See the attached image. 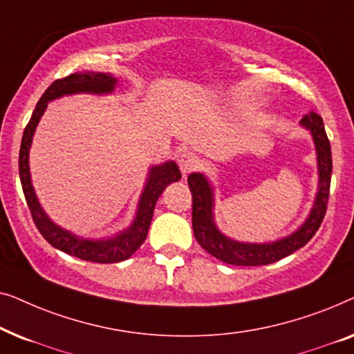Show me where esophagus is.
<instances>
[{"label": "esophagus", "mask_w": 354, "mask_h": 354, "mask_svg": "<svg viewBox=\"0 0 354 354\" xmlns=\"http://www.w3.org/2000/svg\"><path fill=\"white\" fill-rule=\"evenodd\" d=\"M178 166H180V171L183 174V177H185L200 167V159H198L196 154L193 153H183L182 156L178 158Z\"/></svg>", "instance_id": "obj_1"}]
</instances>
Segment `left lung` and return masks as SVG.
I'll list each match as a JSON object with an SVG mask.
<instances>
[{
    "mask_svg": "<svg viewBox=\"0 0 354 354\" xmlns=\"http://www.w3.org/2000/svg\"><path fill=\"white\" fill-rule=\"evenodd\" d=\"M299 125L311 133L317 161V193L306 221L297 230L282 239L250 243V241L234 240L222 234L214 219V187L209 178L201 172L188 176V187L193 196L192 225L193 234L203 250L214 256L222 263L232 266H266L285 258L303 248L316 234L326 216L328 192L332 177V151L322 118L316 113L306 114L299 120Z\"/></svg>",
    "mask_w": 354,
    "mask_h": 354,
    "instance_id": "left-lung-1",
    "label": "left lung"
}]
</instances>
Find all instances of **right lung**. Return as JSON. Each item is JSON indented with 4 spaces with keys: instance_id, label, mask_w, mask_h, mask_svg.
Listing matches in <instances>:
<instances>
[{
    "instance_id": "add662e5",
    "label": "right lung",
    "mask_w": 354,
    "mask_h": 354,
    "mask_svg": "<svg viewBox=\"0 0 354 354\" xmlns=\"http://www.w3.org/2000/svg\"><path fill=\"white\" fill-rule=\"evenodd\" d=\"M115 85H118V77L109 74V72L93 71L77 72V74L67 75L66 79L53 82L45 93L41 95L26 130H24L21 151H19V176H21L22 190L26 195L28 209L32 212L33 222H35L40 234L55 248L79 259L100 264H113L129 259L142 246L148 235L158 198L166 190L169 183L180 180L182 174L178 171V166L174 161H166L149 167L147 182H145L142 195L138 198L135 217L127 229L111 236H104V239H86V236L75 235L74 232L66 230L61 225L55 224L43 209L32 183L28 156H30V147L37 125L40 122L41 115L45 114L50 101L80 93L98 96L111 95L115 90Z\"/></svg>"
}]
</instances>
